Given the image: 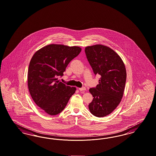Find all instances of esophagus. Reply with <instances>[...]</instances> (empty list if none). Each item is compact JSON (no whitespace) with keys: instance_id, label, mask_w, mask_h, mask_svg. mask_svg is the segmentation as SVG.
Wrapping results in <instances>:
<instances>
[{"instance_id":"1","label":"esophagus","mask_w":156,"mask_h":156,"mask_svg":"<svg viewBox=\"0 0 156 156\" xmlns=\"http://www.w3.org/2000/svg\"><path fill=\"white\" fill-rule=\"evenodd\" d=\"M79 91H85L86 90V88L85 87H82V88H79Z\"/></svg>"}]
</instances>
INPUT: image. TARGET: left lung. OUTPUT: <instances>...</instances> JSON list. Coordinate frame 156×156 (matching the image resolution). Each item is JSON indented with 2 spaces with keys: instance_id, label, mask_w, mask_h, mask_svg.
Listing matches in <instances>:
<instances>
[{
  "instance_id": "1",
  "label": "left lung",
  "mask_w": 156,
  "mask_h": 156,
  "mask_svg": "<svg viewBox=\"0 0 156 156\" xmlns=\"http://www.w3.org/2000/svg\"><path fill=\"white\" fill-rule=\"evenodd\" d=\"M85 52L94 74L101 76L97 87L89 90L94 98L88 108L93 115L102 117L110 114L121 102L126 69L120 57L109 47L88 46Z\"/></svg>"
}]
</instances>
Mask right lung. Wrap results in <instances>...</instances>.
<instances>
[{"label": "right lung", "instance_id": "obj_1", "mask_svg": "<svg viewBox=\"0 0 156 156\" xmlns=\"http://www.w3.org/2000/svg\"><path fill=\"white\" fill-rule=\"evenodd\" d=\"M78 46L49 44L37 50L30 61L28 86L35 104L46 113L54 115L66 107L75 92V87L58 80L70 62L81 52Z\"/></svg>", "mask_w": 156, "mask_h": 156}]
</instances>
